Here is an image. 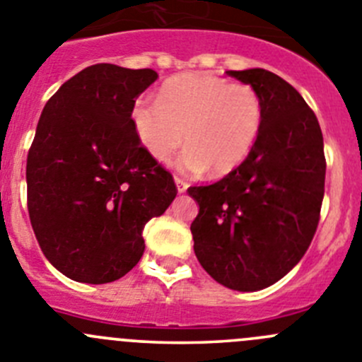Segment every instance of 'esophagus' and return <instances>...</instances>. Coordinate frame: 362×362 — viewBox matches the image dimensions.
Segmentation results:
<instances>
[{
  "label": "esophagus",
  "instance_id": "esophagus-1",
  "mask_svg": "<svg viewBox=\"0 0 362 362\" xmlns=\"http://www.w3.org/2000/svg\"><path fill=\"white\" fill-rule=\"evenodd\" d=\"M175 184H177V191L180 192V194H182V192L187 191V187H189L187 182H185L184 178H180V177H175Z\"/></svg>",
  "mask_w": 362,
  "mask_h": 362
}]
</instances>
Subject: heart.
Here are the masks:
<instances>
[{
	"instance_id": "b5f03b06",
	"label": "heart",
	"mask_w": 362,
	"mask_h": 362,
	"mask_svg": "<svg viewBox=\"0 0 362 362\" xmlns=\"http://www.w3.org/2000/svg\"><path fill=\"white\" fill-rule=\"evenodd\" d=\"M130 121L141 146L157 162L170 160L185 143L178 170L225 177L252 153L264 107L252 86L209 73H182L162 83L157 100L135 101Z\"/></svg>"
}]
</instances>
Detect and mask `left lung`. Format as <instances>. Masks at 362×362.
I'll list each match as a JSON object with an SVG mask.
<instances>
[{
    "label": "left lung",
    "mask_w": 362,
    "mask_h": 362,
    "mask_svg": "<svg viewBox=\"0 0 362 362\" xmlns=\"http://www.w3.org/2000/svg\"><path fill=\"white\" fill-rule=\"evenodd\" d=\"M257 90L264 121L252 153L212 185L189 187L202 268L234 291H259L303 257L320 221L325 153L318 119L298 90L272 71H227Z\"/></svg>",
    "instance_id": "8db88e82"
}]
</instances>
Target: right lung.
I'll return each mask as SVG.
<instances>
[{"label": "right lung", "instance_id": "obj_1", "mask_svg": "<svg viewBox=\"0 0 362 362\" xmlns=\"http://www.w3.org/2000/svg\"><path fill=\"white\" fill-rule=\"evenodd\" d=\"M158 74L89 66L60 86L26 160L28 212L40 250L67 279L107 284L144 253L143 228L177 197L171 173L141 146L132 107Z\"/></svg>", "mask_w": 362, "mask_h": 362}]
</instances>
